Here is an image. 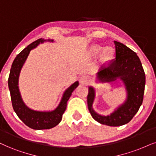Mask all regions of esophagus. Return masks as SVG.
<instances>
[{"label": "esophagus", "instance_id": "esophagus-1", "mask_svg": "<svg viewBox=\"0 0 156 156\" xmlns=\"http://www.w3.org/2000/svg\"><path fill=\"white\" fill-rule=\"evenodd\" d=\"M90 81V77L88 76H86V75H83L80 78V82L82 84H87L89 83Z\"/></svg>", "mask_w": 156, "mask_h": 156}]
</instances>
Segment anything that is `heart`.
Masks as SVG:
<instances>
[{
  "label": "heart",
  "mask_w": 156,
  "mask_h": 156,
  "mask_svg": "<svg viewBox=\"0 0 156 156\" xmlns=\"http://www.w3.org/2000/svg\"><path fill=\"white\" fill-rule=\"evenodd\" d=\"M102 48L101 47L98 45H95L92 48L91 50H90V53H91L92 55L93 56H98L100 53H101ZM113 54V51L111 48H107L104 50V51L103 52V54H102L101 59L103 62H107L112 58Z\"/></svg>",
  "instance_id": "1"
}]
</instances>
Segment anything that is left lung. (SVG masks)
<instances>
[{
    "label": "left lung",
    "instance_id": "8db88e82",
    "mask_svg": "<svg viewBox=\"0 0 156 156\" xmlns=\"http://www.w3.org/2000/svg\"><path fill=\"white\" fill-rule=\"evenodd\" d=\"M114 43L116 58L108 66L102 67L97 79L101 82H110L119 78L126 87L127 98L110 115L101 116L93 110L95 90L89 87L87 105L90 114L98 122L107 126H119L129 122L143 103L145 74L137 53L123 43L117 41H114Z\"/></svg>",
    "mask_w": 156,
    "mask_h": 156
}]
</instances>
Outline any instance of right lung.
I'll return each mask as SVG.
<instances>
[{"mask_svg": "<svg viewBox=\"0 0 156 156\" xmlns=\"http://www.w3.org/2000/svg\"><path fill=\"white\" fill-rule=\"evenodd\" d=\"M47 41L43 38L29 45L23 51L19 53L15 58L11 65L10 74L9 76L8 84L11 93V99L13 108L15 113L23 122L29 127L33 129H48L56 126L60 123L64 111H66L67 101L72 95V92L79 85L78 82H75L63 93L62 99L55 110L52 111H37L29 108L23 102L18 87L19 76L21 69L25 61L27 58L30 52L39 45ZM48 41L53 42V40H48Z\"/></svg>", "mask_w": 156, "mask_h": 156, "instance_id": "right-lung-1", "label": "right lung"}]
</instances>
